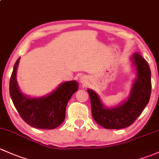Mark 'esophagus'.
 <instances>
[{
	"instance_id": "34e87169",
	"label": "esophagus",
	"mask_w": 159,
	"mask_h": 159,
	"mask_svg": "<svg viewBox=\"0 0 159 159\" xmlns=\"http://www.w3.org/2000/svg\"><path fill=\"white\" fill-rule=\"evenodd\" d=\"M88 77L81 76V78H80V82H81L82 84H87V83H88Z\"/></svg>"
}]
</instances>
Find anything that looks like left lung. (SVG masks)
Returning <instances> with one entry per match:
<instances>
[{
  "mask_svg": "<svg viewBox=\"0 0 159 159\" xmlns=\"http://www.w3.org/2000/svg\"><path fill=\"white\" fill-rule=\"evenodd\" d=\"M132 66L136 71V78L129 94L115 107H107L94 91H88L91 99L93 120L105 129H120L129 126L139 117L150 99L152 89L151 71L148 62L141 55L135 52L130 57Z\"/></svg>",
  "mask_w": 159,
  "mask_h": 159,
  "instance_id": "8db88e82",
  "label": "left lung"
}]
</instances>
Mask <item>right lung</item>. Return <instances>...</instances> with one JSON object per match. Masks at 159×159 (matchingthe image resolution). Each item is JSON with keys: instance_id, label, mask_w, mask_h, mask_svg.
Masks as SVG:
<instances>
[{"instance_id": "right-lung-1", "label": "right lung", "mask_w": 159, "mask_h": 159, "mask_svg": "<svg viewBox=\"0 0 159 159\" xmlns=\"http://www.w3.org/2000/svg\"><path fill=\"white\" fill-rule=\"evenodd\" d=\"M16 60L10 80V95L22 119L32 127L53 129L64 122L67 103L78 89L76 81H65L49 94L33 98L20 91L16 81L20 62Z\"/></svg>"}]
</instances>
